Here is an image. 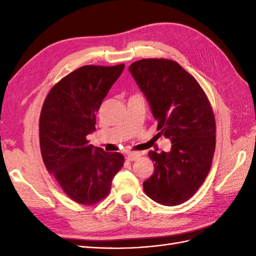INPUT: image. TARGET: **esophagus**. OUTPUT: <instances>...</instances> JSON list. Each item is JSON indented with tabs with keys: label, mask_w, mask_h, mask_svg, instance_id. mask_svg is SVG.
Here are the masks:
<instances>
[{
	"label": "esophagus",
	"mask_w": 256,
	"mask_h": 256,
	"mask_svg": "<svg viewBox=\"0 0 256 256\" xmlns=\"http://www.w3.org/2000/svg\"><path fill=\"white\" fill-rule=\"evenodd\" d=\"M141 156L140 152H128L127 156H126V159L128 161H134L136 160L138 157Z\"/></svg>",
	"instance_id": "obj_1"
}]
</instances>
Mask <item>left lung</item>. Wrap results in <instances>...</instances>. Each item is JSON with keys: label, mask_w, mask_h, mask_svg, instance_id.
<instances>
[{"label": "left lung", "mask_w": 256, "mask_h": 256, "mask_svg": "<svg viewBox=\"0 0 256 256\" xmlns=\"http://www.w3.org/2000/svg\"><path fill=\"white\" fill-rule=\"evenodd\" d=\"M129 70L158 122V134L172 142L168 152H148L154 171L143 182L144 191L158 204L180 205L196 194L212 166L216 120L210 102L198 81L172 60L143 58Z\"/></svg>", "instance_id": "left-lung-1"}]
</instances>
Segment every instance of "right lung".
<instances>
[{"label": "right lung", "mask_w": 256, "mask_h": 256, "mask_svg": "<svg viewBox=\"0 0 256 256\" xmlns=\"http://www.w3.org/2000/svg\"><path fill=\"white\" fill-rule=\"evenodd\" d=\"M125 65H85L64 76L49 92L40 118L44 164L65 194L81 205H94L109 194L124 166L120 152L88 144L96 114Z\"/></svg>", "instance_id": "add662e5"}]
</instances>
